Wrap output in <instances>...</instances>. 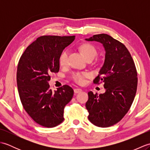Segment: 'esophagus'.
<instances>
[{
	"label": "esophagus",
	"mask_w": 150,
	"mask_h": 150,
	"mask_svg": "<svg viewBox=\"0 0 150 150\" xmlns=\"http://www.w3.org/2000/svg\"><path fill=\"white\" fill-rule=\"evenodd\" d=\"M82 91V90H81V89H80V88H75V89H74L75 93H81Z\"/></svg>",
	"instance_id": "1"
}]
</instances>
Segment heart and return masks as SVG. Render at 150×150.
Segmentation results:
<instances>
[{
  "label": "heart",
  "mask_w": 150,
  "mask_h": 150,
  "mask_svg": "<svg viewBox=\"0 0 150 150\" xmlns=\"http://www.w3.org/2000/svg\"><path fill=\"white\" fill-rule=\"evenodd\" d=\"M79 48L87 60L93 59L97 53L96 47L93 44L88 42L82 43L79 46ZM68 56L69 51L68 50H63L61 53L60 54L59 58V61L60 65L65 66L68 64ZM90 75V73L88 72H74L72 73L71 79L77 84L82 85L85 83L86 79L88 78Z\"/></svg>",
  "instance_id": "b5f03b06"
}]
</instances>
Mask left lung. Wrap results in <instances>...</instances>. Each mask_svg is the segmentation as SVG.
Instances as JSON below:
<instances>
[{"label": "left lung", "mask_w": 150, "mask_h": 150, "mask_svg": "<svg viewBox=\"0 0 150 150\" xmlns=\"http://www.w3.org/2000/svg\"><path fill=\"white\" fill-rule=\"evenodd\" d=\"M86 40L100 42L106 51L104 65L93 80L96 84L103 82L106 92L99 95L88 92L86 108L92 124L106 128L119 122L129 111L137 88V72L131 54L119 40L104 33Z\"/></svg>", "instance_id": "left-lung-1"}]
</instances>
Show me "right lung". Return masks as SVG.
<instances>
[{"label":"right lung","instance_id":"1","mask_svg":"<svg viewBox=\"0 0 150 150\" xmlns=\"http://www.w3.org/2000/svg\"><path fill=\"white\" fill-rule=\"evenodd\" d=\"M75 36L44 35L27 47L19 59L17 71L18 91L24 109L35 122L53 128L64 120V110L73 96L68 85L52 92L50 75L59 71V58Z\"/></svg>","mask_w":150,"mask_h":150}]
</instances>
